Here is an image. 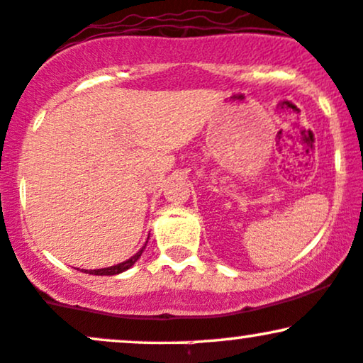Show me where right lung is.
Instances as JSON below:
<instances>
[{
  "mask_svg": "<svg viewBox=\"0 0 363 363\" xmlns=\"http://www.w3.org/2000/svg\"><path fill=\"white\" fill-rule=\"evenodd\" d=\"M145 247H147V243H145ZM145 247H143V248H145ZM143 248H142V250H140V252L135 253V255L132 257V259H128V260L121 262V264H118V265H113V267H108V269L89 270V272H86V274H94V276H116V274H121V272H125L126 269H130V267H132V265L135 264V262H137V260L140 259V255H142Z\"/></svg>",
  "mask_w": 363,
  "mask_h": 363,
  "instance_id": "add662e5",
  "label": "right lung"
}]
</instances>
